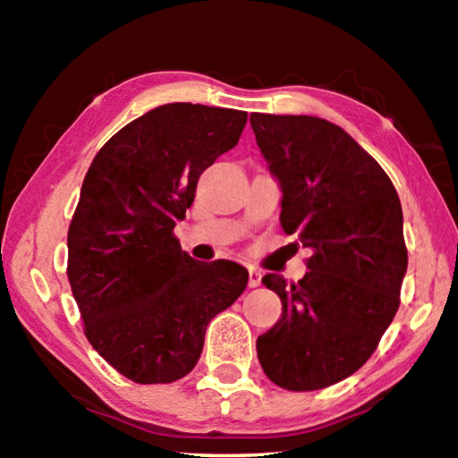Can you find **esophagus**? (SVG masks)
I'll return each mask as SVG.
<instances>
[{"instance_id":"obj_1","label":"esophagus","mask_w":458,"mask_h":458,"mask_svg":"<svg viewBox=\"0 0 458 458\" xmlns=\"http://www.w3.org/2000/svg\"><path fill=\"white\" fill-rule=\"evenodd\" d=\"M262 281V273L259 268H248V286L254 289V286H260Z\"/></svg>"}]
</instances>
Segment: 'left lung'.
Instances as JSON below:
<instances>
[{
	"instance_id": "8db88e82",
	"label": "left lung",
	"mask_w": 458,
	"mask_h": 458,
	"mask_svg": "<svg viewBox=\"0 0 458 458\" xmlns=\"http://www.w3.org/2000/svg\"><path fill=\"white\" fill-rule=\"evenodd\" d=\"M250 125L281 185V226L313 250L299 283L262 276L283 313L257 339L259 361L284 390H321L369 360L398 311L408 268L400 198L377 161L329 121L252 113Z\"/></svg>"
}]
</instances>
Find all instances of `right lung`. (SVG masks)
Returning a JSON list of instances; mask_svg holds the SVG:
<instances>
[{
  "label": "right lung",
  "mask_w": 458,
  "mask_h": 458,
  "mask_svg": "<svg viewBox=\"0 0 458 458\" xmlns=\"http://www.w3.org/2000/svg\"><path fill=\"white\" fill-rule=\"evenodd\" d=\"M248 114L169 103L114 133L82 182L68 228V281L90 345L137 384L188 376L206 327L244 293L248 270L182 250L177 220L201 172L238 143Z\"/></svg>",
  "instance_id": "right-lung-1"
}]
</instances>
